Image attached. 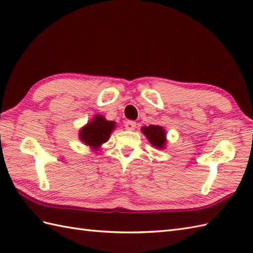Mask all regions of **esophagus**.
I'll return each instance as SVG.
<instances>
[{"label": "esophagus", "instance_id": "1", "mask_svg": "<svg viewBox=\"0 0 253 253\" xmlns=\"http://www.w3.org/2000/svg\"><path fill=\"white\" fill-rule=\"evenodd\" d=\"M136 126H137V123L133 121H127L125 123V129H127V130H134V129H136Z\"/></svg>", "mask_w": 253, "mask_h": 253}]
</instances>
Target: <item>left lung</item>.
<instances>
[{"label":"left lung","instance_id":"left-lung-1","mask_svg":"<svg viewBox=\"0 0 253 253\" xmlns=\"http://www.w3.org/2000/svg\"><path fill=\"white\" fill-rule=\"evenodd\" d=\"M141 130L144 133V136L148 138L150 143L157 149H164L167 142L166 140V131L162 126L150 125L148 127H142Z\"/></svg>","mask_w":253,"mask_h":253}]
</instances>
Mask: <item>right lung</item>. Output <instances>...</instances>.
Segmentation results:
<instances>
[{
	"mask_svg": "<svg viewBox=\"0 0 253 253\" xmlns=\"http://www.w3.org/2000/svg\"><path fill=\"white\" fill-rule=\"evenodd\" d=\"M114 128V122L107 121L102 115H96L92 121L81 129L80 139L93 150H97L100 145L109 140Z\"/></svg>",
	"mask_w": 253,
	"mask_h": 253,
	"instance_id": "1",
	"label": "right lung"
}]
</instances>
